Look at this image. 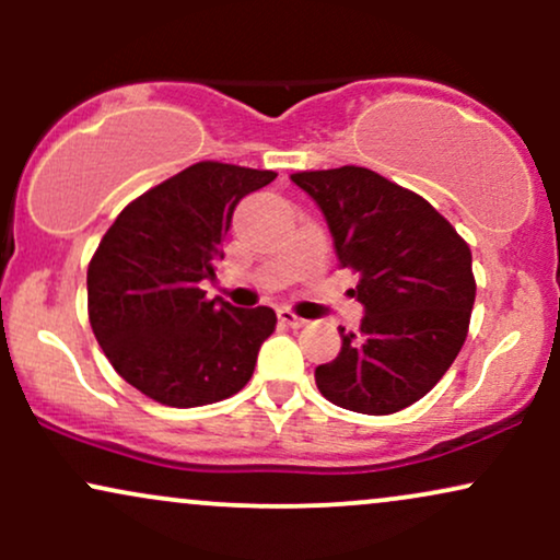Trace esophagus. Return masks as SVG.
<instances>
[{
	"label": "esophagus",
	"instance_id": "obj_1",
	"mask_svg": "<svg viewBox=\"0 0 560 560\" xmlns=\"http://www.w3.org/2000/svg\"><path fill=\"white\" fill-rule=\"evenodd\" d=\"M279 320H281V324H284V326H289V329H300V326L307 324L305 318L294 316V313L289 311V307H281V311H279Z\"/></svg>",
	"mask_w": 560,
	"mask_h": 560
}]
</instances>
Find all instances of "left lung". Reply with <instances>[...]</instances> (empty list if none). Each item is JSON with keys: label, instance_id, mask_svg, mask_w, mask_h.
<instances>
[{"label": "left lung", "instance_id": "8db88e82", "mask_svg": "<svg viewBox=\"0 0 560 560\" xmlns=\"http://www.w3.org/2000/svg\"><path fill=\"white\" fill-rule=\"evenodd\" d=\"M329 223L342 268L358 273L361 331L316 369L326 400L387 416L421 400L466 342L477 284L471 249L427 199L358 165L294 173Z\"/></svg>", "mask_w": 560, "mask_h": 560}]
</instances>
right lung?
Returning a JSON list of instances; mask_svg holds the SVG:
<instances>
[{
    "mask_svg": "<svg viewBox=\"0 0 560 560\" xmlns=\"http://www.w3.org/2000/svg\"><path fill=\"white\" fill-rule=\"evenodd\" d=\"M273 171L197 163L144 191L102 236L89 262V324L113 369L171 408L226 400L249 382L271 337V307L208 300L242 197Z\"/></svg>",
    "mask_w": 560,
    "mask_h": 560,
    "instance_id": "1",
    "label": "right lung"
}]
</instances>
